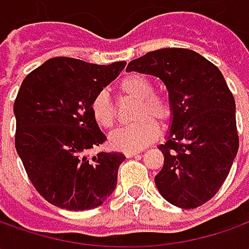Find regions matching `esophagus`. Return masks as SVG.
Segmentation results:
<instances>
[{"label":"esophagus","mask_w":249,"mask_h":249,"mask_svg":"<svg viewBox=\"0 0 249 249\" xmlns=\"http://www.w3.org/2000/svg\"><path fill=\"white\" fill-rule=\"evenodd\" d=\"M140 152H137V151H126L124 152V155L127 157V158H133V157H137Z\"/></svg>","instance_id":"34e87169"}]
</instances>
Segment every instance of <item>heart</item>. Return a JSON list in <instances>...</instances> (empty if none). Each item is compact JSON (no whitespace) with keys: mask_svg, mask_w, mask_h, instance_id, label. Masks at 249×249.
Returning a JSON list of instances; mask_svg holds the SVG:
<instances>
[{"mask_svg":"<svg viewBox=\"0 0 249 249\" xmlns=\"http://www.w3.org/2000/svg\"><path fill=\"white\" fill-rule=\"evenodd\" d=\"M120 94L140 100L137 108L139 122L123 126L110 134L109 141L113 148L120 151H137L151 144L158 137L159 126L151 116L165 122L170 118L172 108L169 101L154 92V84L142 74H129L118 86ZM91 113L95 122L109 129L115 124L116 109L107 91L98 92L91 101Z\"/></svg>","mask_w":249,"mask_h":249,"instance_id":"1","label":"heart"}]
</instances>
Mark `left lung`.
<instances>
[{
	"label": "left lung",
	"mask_w": 249,
	"mask_h": 249,
	"mask_svg": "<svg viewBox=\"0 0 249 249\" xmlns=\"http://www.w3.org/2000/svg\"><path fill=\"white\" fill-rule=\"evenodd\" d=\"M160 79L172 108L163 167L155 176L172 205L198 208L219 191L238 151L235 102L222 72L193 50L160 48L127 65Z\"/></svg>",
	"instance_id": "obj_1"
}]
</instances>
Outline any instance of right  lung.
Here are the masks:
<instances>
[{
    "mask_svg": "<svg viewBox=\"0 0 249 249\" xmlns=\"http://www.w3.org/2000/svg\"><path fill=\"white\" fill-rule=\"evenodd\" d=\"M126 62L95 65L51 58L24 77L15 100V147L34 188L50 204L87 211L102 205L118 183L122 152L92 147L107 137L91 113V101Z\"/></svg>",
    "mask_w": 249,
    "mask_h": 249,
    "instance_id": "1",
    "label": "right lung"
}]
</instances>
